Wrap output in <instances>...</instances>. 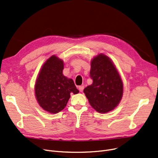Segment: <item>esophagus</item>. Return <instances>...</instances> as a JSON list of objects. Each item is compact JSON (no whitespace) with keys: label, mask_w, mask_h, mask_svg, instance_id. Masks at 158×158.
Here are the masks:
<instances>
[{"label":"esophagus","mask_w":158,"mask_h":158,"mask_svg":"<svg viewBox=\"0 0 158 158\" xmlns=\"http://www.w3.org/2000/svg\"><path fill=\"white\" fill-rule=\"evenodd\" d=\"M84 86H80L79 87V91L80 92H82V91H83V89H84Z\"/></svg>","instance_id":"esophagus-1"}]
</instances>
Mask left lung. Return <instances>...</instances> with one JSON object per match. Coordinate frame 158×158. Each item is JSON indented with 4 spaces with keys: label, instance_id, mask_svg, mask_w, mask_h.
<instances>
[{
    "label": "left lung",
    "instance_id": "1",
    "mask_svg": "<svg viewBox=\"0 0 158 158\" xmlns=\"http://www.w3.org/2000/svg\"><path fill=\"white\" fill-rule=\"evenodd\" d=\"M90 77L93 83L84 89L92 107L106 113L117 107L123 95V82L110 58L100 54L91 61Z\"/></svg>",
    "mask_w": 158,
    "mask_h": 158
}]
</instances>
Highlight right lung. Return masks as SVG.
<instances>
[{
    "label": "right lung",
    "mask_w": 158,
    "mask_h": 158,
    "mask_svg": "<svg viewBox=\"0 0 158 158\" xmlns=\"http://www.w3.org/2000/svg\"><path fill=\"white\" fill-rule=\"evenodd\" d=\"M64 63L56 56L45 61L38 74L35 84V95L39 105L51 113H57L66 106L70 94L79 90L72 79L63 74Z\"/></svg>",
    "instance_id": "add662e5"
}]
</instances>
